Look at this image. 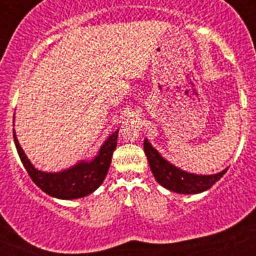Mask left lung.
<instances>
[{
    "label": "left lung",
    "instance_id": "8db88e82",
    "mask_svg": "<svg viewBox=\"0 0 256 256\" xmlns=\"http://www.w3.org/2000/svg\"><path fill=\"white\" fill-rule=\"evenodd\" d=\"M144 150L148 156L151 172L158 183L162 184L164 188L176 192V194L191 195V194H200V192L206 191L214 183L218 182L223 177V174L227 172V169H223L216 174H195L182 170L164 159L162 154L154 148L148 138H144Z\"/></svg>",
    "mask_w": 256,
    "mask_h": 256
}]
</instances>
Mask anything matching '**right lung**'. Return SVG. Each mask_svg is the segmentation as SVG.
<instances>
[{"mask_svg": "<svg viewBox=\"0 0 256 256\" xmlns=\"http://www.w3.org/2000/svg\"><path fill=\"white\" fill-rule=\"evenodd\" d=\"M118 132L119 130L108 136L94 159L80 160L73 166L60 172H44L36 168L20 146L15 130L14 142L24 168L30 176L32 180L42 191L52 198L74 200L88 196L102 184L112 164V152L116 148Z\"/></svg>", "mask_w": 256, "mask_h": 256, "instance_id": "add662e5", "label": "right lung"}]
</instances>
